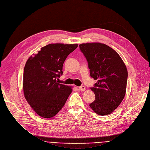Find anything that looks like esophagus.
I'll list each match as a JSON object with an SVG mask.
<instances>
[{"instance_id":"34e87169","label":"esophagus","mask_w":150,"mask_h":150,"mask_svg":"<svg viewBox=\"0 0 150 150\" xmlns=\"http://www.w3.org/2000/svg\"><path fill=\"white\" fill-rule=\"evenodd\" d=\"M78 89H79V90L81 91H84L86 90V88L84 87V86H80V87L78 88Z\"/></svg>"}]
</instances>
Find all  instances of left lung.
I'll list each match as a JSON object with an SVG mask.
<instances>
[{
    "label": "left lung",
    "instance_id": "obj_1",
    "mask_svg": "<svg viewBox=\"0 0 150 150\" xmlns=\"http://www.w3.org/2000/svg\"><path fill=\"white\" fill-rule=\"evenodd\" d=\"M79 46L88 61L91 76L97 80L91 88L96 100L89 106L98 115H108L120 105L125 96L127 67L118 53L105 44L83 43Z\"/></svg>",
    "mask_w": 150,
    "mask_h": 150
}]
</instances>
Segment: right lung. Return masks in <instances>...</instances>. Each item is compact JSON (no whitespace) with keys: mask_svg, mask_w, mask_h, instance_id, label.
Returning <instances> with one entry per match:
<instances>
[{"mask_svg":"<svg viewBox=\"0 0 150 150\" xmlns=\"http://www.w3.org/2000/svg\"><path fill=\"white\" fill-rule=\"evenodd\" d=\"M77 44H50L27 59L23 70L24 97L35 112L50 119L64 106L72 87L60 84L62 66Z\"/></svg>","mask_w":150,"mask_h":150,"instance_id":"add662e5","label":"right lung"}]
</instances>
